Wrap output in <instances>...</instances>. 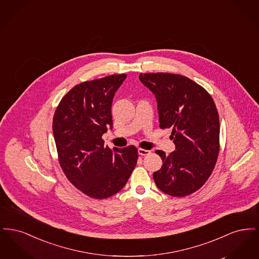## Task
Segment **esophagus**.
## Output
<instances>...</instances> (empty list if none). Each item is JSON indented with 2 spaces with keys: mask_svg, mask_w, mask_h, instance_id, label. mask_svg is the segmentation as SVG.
Instances as JSON below:
<instances>
[{
  "mask_svg": "<svg viewBox=\"0 0 259 259\" xmlns=\"http://www.w3.org/2000/svg\"><path fill=\"white\" fill-rule=\"evenodd\" d=\"M138 152H139V154L142 155V156H146V155H149V154H150V151H149V150H148V149H144V148H139V149H138Z\"/></svg>",
  "mask_w": 259,
  "mask_h": 259,
  "instance_id": "1",
  "label": "esophagus"
}]
</instances>
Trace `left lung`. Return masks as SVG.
<instances>
[{
  "instance_id": "obj_1",
  "label": "left lung",
  "mask_w": 259,
  "mask_h": 259,
  "mask_svg": "<svg viewBox=\"0 0 259 259\" xmlns=\"http://www.w3.org/2000/svg\"><path fill=\"white\" fill-rule=\"evenodd\" d=\"M142 83L155 95L161 129L172 128L176 150L155 152L163 161L153 172L164 193L185 197L208 181L220 152V117L208 91L182 74H140Z\"/></svg>"
}]
</instances>
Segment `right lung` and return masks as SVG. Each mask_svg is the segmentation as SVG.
Here are the masks:
<instances>
[{
  "label": "right lung",
  "instance_id": "1",
  "mask_svg": "<svg viewBox=\"0 0 259 259\" xmlns=\"http://www.w3.org/2000/svg\"><path fill=\"white\" fill-rule=\"evenodd\" d=\"M126 74H111L73 87L57 106L52 130L58 161L69 182L89 197L109 198L126 185L138 149L104 147L112 128L111 103Z\"/></svg>",
  "mask_w": 259,
  "mask_h": 259
}]
</instances>
